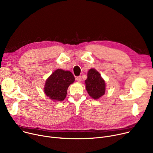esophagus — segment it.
<instances>
[{"instance_id": "esophagus-1", "label": "esophagus", "mask_w": 153, "mask_h": 153, "mask_svg": "<svg viewBox=\"0 0 153 153\" xmlns=\"http://www.w3.org/2000/svg\"><path fill=\"white\" fill-rule=\"evenodd\" d=\"M76 80L78 82H80V81H81V76H77V77L76 78Z\"/></svg>"}]
</instances>
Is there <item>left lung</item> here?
Segmentation results:
<instances>
[{
	"mask_svg": "<svg viewBox=\"0 0 153 153\" xmlns=\"http://www.w3.org/2000/svg\"><path fill=\"white\" fill-rule=\"evenodd\" d=\"M87 76L85 84L89 95L94 99H99L105 92V82L94 68H91Z\"/></svg>",
	"mask_w": 153,
	"mask_h": 153,
	"instance_id": "8db88e82",
	"label": "left lung"
}]
</instances>
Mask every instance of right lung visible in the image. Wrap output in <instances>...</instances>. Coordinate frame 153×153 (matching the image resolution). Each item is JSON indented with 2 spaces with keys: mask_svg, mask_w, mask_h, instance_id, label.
<instances>
[{
  "mask_svg": "<svg viewBox=\"0 0 153 153\" xmlns=\"http://www.w3.org/2000/svg\"><path fill=\"white\" fill-rule=\"evenodd\" d=\"M75 81V77L70 71L57 69L46 80L44 88L45 94L56 102L64 100L70 84Z\"/></svg>",
  "mask_w": 153,
  "mask_h": 153,
  "instance_id": "1",
  "label": "right lung"
}]
</instances>
